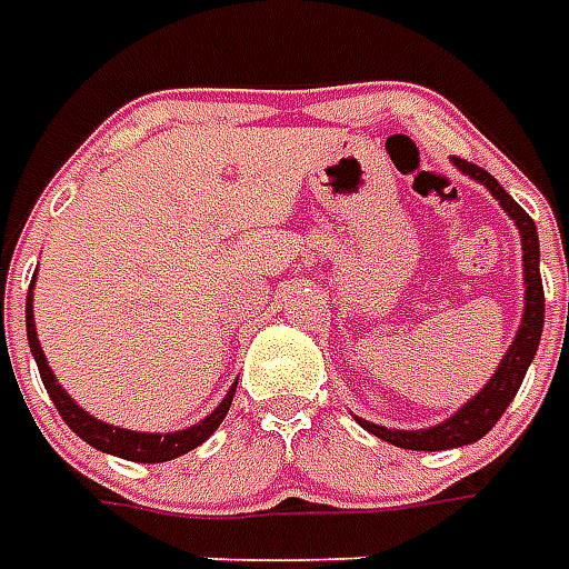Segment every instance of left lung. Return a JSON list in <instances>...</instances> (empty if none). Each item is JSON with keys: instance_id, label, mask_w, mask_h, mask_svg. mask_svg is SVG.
Instances as JSON below:
<instances>
[{"instance_id": "1", "label": "left lung", "mask_w": 569, "mask_h": 569, "mask_svg": "<svg viewBox=\"0 0 569 569\" xmlns=\"http://www.w3.org/2000/svg\"><path fill=\"white\" fill-rule=\"evenodd\" d=\"M453 167L469 179H476L488 188L493 198L500 200V207L506 216L512 219L518 234H521V268H525V313H521V326L515 332L512 345L506 350V357L500 359L497 371L490 375V381L478 390L469 402L453 411L451 418L441 420L436 427L427 429H387L381 423L357 418L362 429H369L371 436L390 441L396 448H408V451H448V448H463L472 445L481 436H488L490 427L502 418V411L509 408V402L518 393V387L525 381L530 362L537 357L539 338H542V322H546V296H542V280H539V234L533 219L527 216L512 194L476 163L460 161L453 158Z\"/></svg>"}]
</instances>
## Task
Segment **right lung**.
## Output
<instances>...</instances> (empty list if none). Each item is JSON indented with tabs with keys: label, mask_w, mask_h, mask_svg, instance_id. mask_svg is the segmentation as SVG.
Listing matches in <instances>:
<instances>
[{
	"label": "right lung",
	"mask_w": 569,
	"mask_h": 569,
	"mask_svg": "<svg viewBox=\"0 0 569 569\" xmlns=\"http://www.w3.org/2000/svg\"><path fill=\"white\" fill-rule=\"evenodd\" d=\"M32 286H36V277H32L30 292H27V341H30L32 359L39 366V375H42V383L48 396L54 399L60 418L67 420V427L84 439L91 448L103 453H112V457H121V460H133V463H167V460H176L182 453L194 451L198 445L210 439L212 432L219 429V423L228 415L231 408V399H234V387L224 393V399L219 406L212 408L210 415L198 423H191L186 429H176V432H137V429L116 427V423H106V420H97L93 415H88L84 408L72 399V396L60 387V381L54 378V371L44 359V350L39 345V335H36V317H32Z\"/></svg>",
	"instance_id": "1"
}]
</instances>
